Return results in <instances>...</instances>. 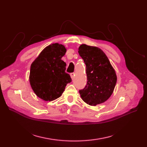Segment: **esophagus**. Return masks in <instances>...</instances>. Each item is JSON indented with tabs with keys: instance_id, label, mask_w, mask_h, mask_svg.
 Segmentation results:
<instances>
[{
	"instance_id": "obj_1",
	"label": "esophagus",
	"mask_w": 147,
	"mask_h": 147,
	"mask_svg": "<svg viewBox=\"0 0 147 147\" xmlns=\"http://www.w3.org/2000/svg\"><path fill=\"white\" fill-rule=\"evenodd\" d=\"M70 75L71 78H72V79H73L74 77V76H75V74H74V73H71Z\"/></svg>"
}]
</instances>
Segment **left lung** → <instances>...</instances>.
I'll return each mask as SVG.
<instances>
[{"label": "left lung", "instance_id": "8db88e82", "mask_svg": "<svg viewBox=\"0 0 147 147\" xmlns=\"http://www.w3.org/2000/svg\"><path fill=\"white\" fill-rule=\"evenodd\" d=\"M86 65L87 84L79 93L86 104L95 106L103 103L112 95L117 75L105 53L100 48L83 44L78 49Z\"/></svg>", "mask_w": 147, "mask_h": 147}]
</instances>
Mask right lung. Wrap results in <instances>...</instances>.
<instances>
[{"mask_svg":"<svg viewBox=\"0 0 147 147\" xmlns=\"http://www.w3.org/2000/svg\"><path fill=\"white\" fill-rule=\"evenodd\" d=\"M66 49L63 45L53 43L40 53L30 69L29 82L33 91L40 98L52 101L59 97L67 84L72 82L65 72V63L61 59Z\"/></svg>","mask_w":147,"mask_h":147,"instance_id":"1","label":"right lung"}]
</instances>
